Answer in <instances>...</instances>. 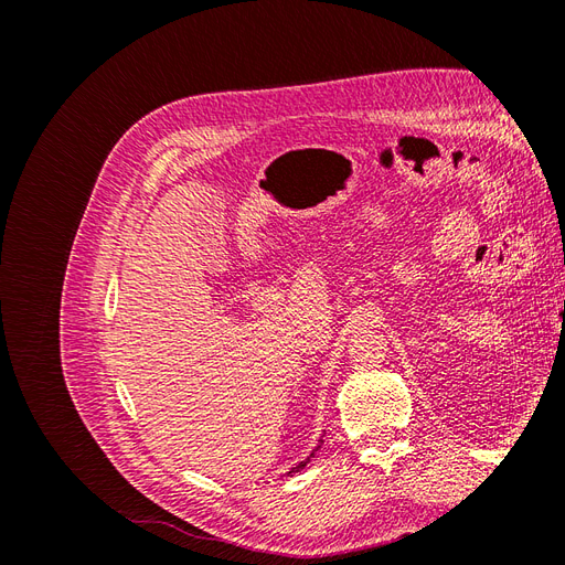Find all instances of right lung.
<instances>
[{
  "label": "right lung",
  "instance_id": "add662e5",
  "mask_svg": "<svg viewBox=\"0 0 565 565\" xmlns=\"http://www.w3.org/2000/svg\"><path fill=\"white\" fill-rule=\"evenodd\" d=\"M320 443H322V438H320ZM318 448H320V446H316V448H313V452H311V457H313V455H316V452H318ZM311 457H306V459H303V461H299V465H297V467H292V469H289V471H287V473H289V476H295V473H297V471H301V469H303V467H306V465H309V461H311Z\"/></svg>",
  "mask_w": 565,
  "mask_h": 565
}]
</instances>
